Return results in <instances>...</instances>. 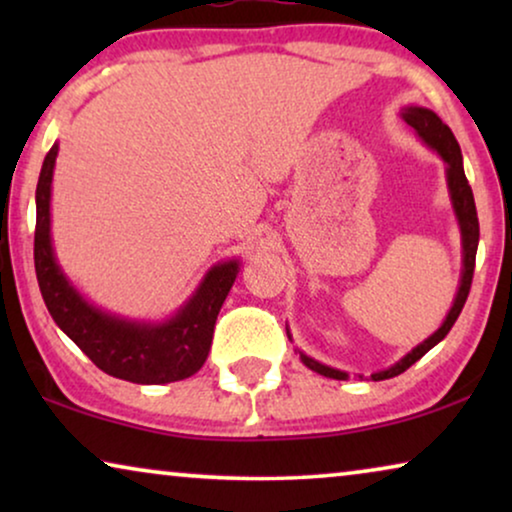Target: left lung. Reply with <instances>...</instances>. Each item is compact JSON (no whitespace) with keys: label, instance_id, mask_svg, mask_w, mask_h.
I'll use <instances>...</instances> for the list:
<instances>
[{"label":"left lung","instance_id":"1","mask_svg":"<svg viewBox=\"0 0 512 512\" xmlns=\"http://www.w3.org/2000/svg\"><path fill=\"white\" fill-rule=\"evenodd\" d=\"M401 116H403V121L417 132L419 139H422L424 144H429L431 149L445 160V165H447V170H445L447 172V188H450V200H452L454 214H457V221H459V228H461V247H464V270H461V282H459L457 298H454L452 310L447 312L443 326H440L438 331L431 335V338H426L422 345H417L415 349H412V352L405 354L401 361L394 363V366L387 368V370H380V373L370 375L375 382L389 380V377H396V375L405 373V370H408L412 363L422 359V356L429 352L431 347H436L438 342L443 340L447 333H450L454 321H457L461 310H464L468 291H471L473 270H475V254H478V240H480V223H478V212H475L473 191H471V186H468V179L464 174V160H461V149H459L457 139H454V135H452V130L447 128L443 121H440L438 114H433L431 109H424V107H405L401 111ZM286 333H289V331H286ZM289 338H291V335H289ZM300 361H303L310 370H314V373H319L324 377H333V380H347V377H349L345 370L324 366V363L310 359V356L303 354V352H300Z\"/></svg>","mask_w":512,"mask_h":512}]
</instances>
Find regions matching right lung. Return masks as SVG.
<instances>
[{"mask_svg":"<svg viewBox=\"0 0 512 512\" xmlns=\"http://www.w3.org/2000/svg\"><path fill=\"white\" fill-rule=\"evenodd\" d=\"M55 158L58 144L51 146L41 165L34 228V270L53 321L97 368L118 380L167 384L195 375L207 361L216 317L240 272V261L214 265L188 303L163 324H142L97 310L69 284L53 254L51 181Z\"/></svg>","mask_w":512,"mask_h":512,"instance_id":"add662e5","label":"right lung"}]
</instances>
